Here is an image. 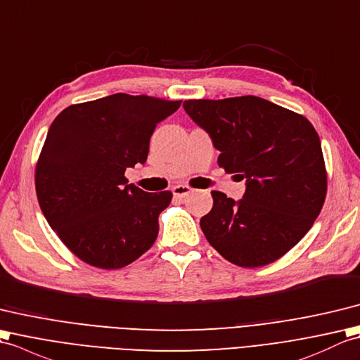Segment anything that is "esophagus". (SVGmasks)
<instances>
[{
    "label": "esophagus",
    "mask_w": 360,
    "mask_h": 360,
    "mask_svg": "<svg viewBox=\"0 0 360 360\" xmlns=\"http://www.w3.org/2000/svg\"><path fill=\"white\" fill-rule=\"evenodd\" d=\"M191 193H193V189H191V188L186 186V185H177V186L172 188V194H174V197H177V198L186 197V195L191 194Z\"/></svg>",
    "instance_id": "34e87169"
}]
</instances>
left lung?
<instances>
[{
	"label": "left lung",
	"instance_id": "1",
	"mask_svg": "<svg viewBox=\"0 0 360 360\" xmlns=\"http://www.w3.org/2000/svg\"><path fill=\"white\" fill-rule=\"evenodd\" d=\"M186 114L205 129L219 166L246 180L242 200L212 191L200 219L207 242L243 268L281 259L313 226L326 195L321 139L308 120L254 95L186 100Z\"/></svg>",
	"mask_w": 360,
	"mask_h": 360
}]
</instances>
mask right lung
Listing matches in <instances>:
<instances>
[{
  "label": "right lung",
  "instance_id": "1",
  "mask_svg": "<svg viewBox=\"0 0 360 360\" xmlns=\"http://www.w3.org/2000/svg\"><path fill=\"white\" fill-rule=\"evenodd\" d=\"M181 101L114 94L66 108L53 120L35 169L38 203L78 259L101 269L129 265L154 245L171 191L127 185L145 163L155 127Z\"/></svg>",
  "mask_w": 360,
  "mask_h": 360
}]
</instances>
